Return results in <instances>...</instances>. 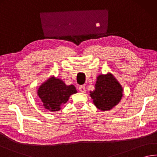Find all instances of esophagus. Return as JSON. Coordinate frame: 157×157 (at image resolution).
Returning a JSON list of instances; mask_svg holds the SVG:
<instances>
[{"label": "esophagus", "instance_id": "34e87169", "mask_svg": "<svg viewBox=\"0 0 157 157\" xmlns=\"http://www.w3.org/2000/svg\"><path fill=\"white\" fill-rule=\"evenodd\" d=\"M78 90H79L80 91H81V92L85 93V85H80L79 87H78Z\"/></svg>", "mask_w": 157, "mask_h": 157}]
</instances>
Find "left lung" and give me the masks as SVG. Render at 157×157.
I'll return each mask as SVG.
<instances>
[{
	"instance_id": "obj_1",
	"label": "left lung",
	"mask_w": 157,
	"mask_h": 157,
	"mask_svg": "<svg viewBox=\"0 0 157 157\" xmlns=\"http://www.w3.org/2000/svg\"><path fill=\"white\" fill-rule=\"evenodd\" d=\"M122 85L113 75L108 73L97 77L95 90L90 91L94 104L101 111H109L116 106L123 96Z\"/></svg>"
}]
</instances>
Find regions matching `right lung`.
<instances>
[{"instance_id": "1", "label": "right lung", "mask_w": 157, "mask_h": 157, "mask_svg": "<svg viewBox=\"0 0 157 157\" xmlns=\"http://www.w3.org/2000/svg\"><path fill=\"white\" fill-rule=\"evenodd\" d=\"M76 93L77 91L73 85H66L63 81L54 76L43 82L37 90L44 107L50 111H59L70 96Z\"/></svg>"}]
</instances>
